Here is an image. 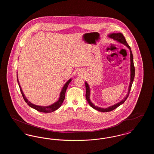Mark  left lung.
I'll return each mask as SVG.
<instances>
[{"mask_svg":"<svg viewBox=\"0 0 154 154\" xmlns=\"http://www.w3.org/2000/svg\"><path fill=\"white\" fill-rule=\"evenodd\" d=\"M109 37H110L111 38H112L113 40H114L115 41L117 42L118 43H120L121 44H124L125 45H126L130 51V54H131V65H130V71H131V80H130V84H129V86L128 88V92L126 96L124 98V99H122V100H121L120 102L112 105L111 106L107 108H102L98 106H96L95 105H94L92 102L91 101L90 99V94H91V90L89 86L88 85V82L87 81H85V87H86V99L87 100L89 104L90 105V106H91L93 109L97 110L100 112H109L111 111L112 110L116 109V108H117L118 107H119L120 105H121L122 104H123L125 102V100L127 99L128 97L129 96V92L131 91V89L132 88V84L134 80V74H135V69H134V63H133V54H132V52L131 51V48L130 47V46L127 43L125 38L124 36V35L121 33H110L109 35H108Z\"/></svg>","mask_w":154,"mask_h":154,"instance_id":"1","label":"left lung"}]
</instances>
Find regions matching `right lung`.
Listing matches in <instances>:
<instances>
[{"mask_svg": "<svg viewBox=\"0 0 154 154\" xmlns=\"http://www.w3.org/2000/svg\"><path fill=\"white\" fill-rule=\"evenodd\" d=\"M17 77L18 84V85H19L20 88V91H21V92L22 94V95L23 96V98L24 100L26 102V103L28 104V105H29V106H30V107L38 111L42 112H53V111L58 109L63 103V102L65 99V97L66 89H67V88L69 83L72 81V79H70L69 80L66 82L65 84L63 85V88L61 90V92H60L58 100L57 102L54 103L53 104H52L50 106H38V105L34 104L27 99L26 96H25V95H24V94L22 91V88L21 87V85L20 84V82H19L18 79V74H17Z\"/></svg>", "mask_w": 154, "mask_h": 154, "instance_id": "1", "label": "right lung"}]
</instances>
